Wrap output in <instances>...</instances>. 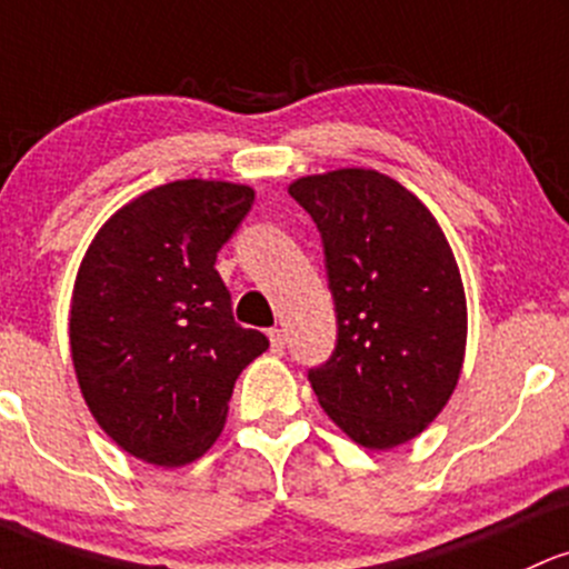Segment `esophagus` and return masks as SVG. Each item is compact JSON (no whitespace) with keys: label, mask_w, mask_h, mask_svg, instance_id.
I'll return each instance as SVG.
<instances>
[{"label":"esophagus","mask_w":569,"mask_h":569,"mask_svg":"<svg viewBox=\"0 0 569 569\" xmlns=\"http://www.w3.org/2000/svg\"><path fill=\"white\" fill-rule=\"evenodd\" d=\"M270 351L274 356H283L286 351V335L283 329H270Z\"/></svg>","instance_id":"obj_1"}]
</instances>
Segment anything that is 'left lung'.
Instances as JSON below:
<instances>
[{
    "mask_svg": "<svg viewBox=\"0 0 569 569\" xmlns=\"http://www.w3.org/2000/svg\"><path fill=\"white\" fill-rule=\"evenodd\" d=\"M289 193L313 216L335 297L337 346L308 372L356 446L389 451L440 416L467 346L459 264L427 204L389 174L342 167Z\"/></svg>",
    "mask_w": 569,
    "mask_h": 569,
    "instance_id": "left-lung-1",
    "label": "left lung"
}]
</instances>
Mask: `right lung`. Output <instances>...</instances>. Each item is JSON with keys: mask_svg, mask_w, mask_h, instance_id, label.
Wrapping results in <instances>:
<instances>
[{"mask_svg": "<svg viewBox=\"0 0 569 569\" xmlns=\"http://www.w3.org/2000/svg\"><path fill=\"white\" fill-rule=\"evenodd\" d=\"M253 204L227 180H174L116 210L78 267L70 351L104 435L156 467L191 465L227 423L234 380L270 348L232 318L216 256Z\"/></svg>", "mask_w": 569, "mask_h": 569, "instance_id": "1", "label": "right lung"}]
</instances>
